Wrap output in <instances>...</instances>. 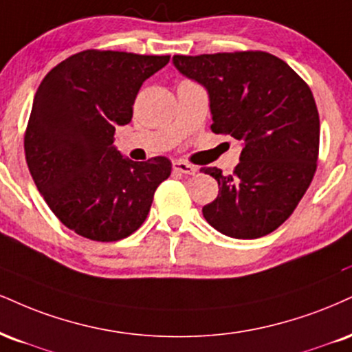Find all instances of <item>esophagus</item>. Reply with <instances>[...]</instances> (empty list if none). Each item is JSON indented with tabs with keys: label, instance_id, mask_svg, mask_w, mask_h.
Masks as SVG:
<instances>
[{
	"label": "esophagus",
	"instance_id": "1",
	"mask_svg": "<svg viewBox=\"0 0 352 352\" xmlns=\"http://www.w3.org/2000/svg\"><path fill=\"white\" fill-rule=\"evenodd\" d=\"M173 170L185 173V175H195V173H197V167H193V165L188 162H184V160H175V162H173Z\"/></svg>",
	"mask_w": 352,
	"mask_h": 352
}]
</instances>
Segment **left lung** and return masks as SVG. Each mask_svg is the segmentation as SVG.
Instances as JSON below:
<instances>
[{"label": "left lung", "instance_id": "left-lung-1", "mask_svg": "<svg viewBox=\"0 0 352 352\" xmlns=\"http://www.w3.org/2000/svg\"><path fill=\"white\" fill-rule=\"evenodd\" d=\"M172 62L208 91L211 131L243 142L231 175L201 168L219 187L203 217L236 239L275 231L316 172L320 116L310 87L285 62L261 50L173 55Z\"/></svg>", "mask_w": 352, "mask_h": 352}]
</instances>
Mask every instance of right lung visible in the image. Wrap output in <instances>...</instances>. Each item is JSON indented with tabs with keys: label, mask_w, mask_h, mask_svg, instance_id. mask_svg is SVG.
Returning a JSON list of instances; mask_svg holds the SVG:
<instances>
[{
	"label": "right lung",
	"mask_w": 352,
	"mask_h": 352,
	"mask_svg": "<svg viewBox=\"0 0 352 352\" xmlns=\"http://www.w3.org/2000/svg\"><path fill=\"white\" fill-rule=\"evenodd\" d=\"M170 55L83 50L54 67L34 96L24 152L34 184L52 213L100 243L128 238L149 214L172 172L167 157L133 162L114 147L139 88Z\"/></svg>",
	"instance_id": "add662e5"
}]
</instances>
